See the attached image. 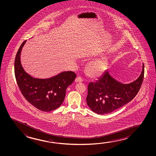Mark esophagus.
Wrapping results in <instances>:
<instances>
[{
  "label": "esophagus",
  "mask_w": 156,
  "mask_h": 156,
  "mask_svg": "<svg viewBox=\"0 0 156 156\" xmlns=\"http://www.w3.org/2000/svg\"><path fill=\"white\" fill-rule=\"evenodd\" d=\"M75 82H83V80L82 79L81 77H77L75 80Z\"/></svg>",
  "instance_id": "1"
}]
</instances>
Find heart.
<instances>
[{
	"label": "heart",
	"instance_id": "obj_1",
	"mask_svg": "<svg viewBox=\"0 0 156 156\" xmlns=\"http://www.w3.org/2000/svg\"><path fill=\"white\" fill-rule=\"evenodd\" d=\"M109 61L106 58H98L92 61L87 65V74L91 78H98L101 76L108 67Z\"/></svg>",
	"mask_w": 156,
	"mask_h": 156
}]
</instances>
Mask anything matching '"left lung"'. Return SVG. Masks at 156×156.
Returning <instances> with one entry per match:
<instances>
[{"label": "left lung", "instance_id": "obj_1", "mask_svg": "<svg viewBox=\"0 0 156 156\" xmlns=\"http://www.w3.org/2000/svg\"><path fill=\"white\" fill-rule=\"evenodd\" d=\"M144 66L136 80L129 83L119 81L108 70L95 82L88 86L87 103L92 112L98 115L109 114L130 102L140 90L144 79Z\"/></svg>", "mask_w": 156, "mask_h": 156}]
</instances>
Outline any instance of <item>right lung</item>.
Instances as JSON below:
<instances>
[{"mask_svg": "<svg viewBox=\"0 0 156 156\" xmlns=\"http://www.w3.org/2000/svg\"><path fill=\"white\" fill-rule=\"evenodd\" d=\"M26 42L23 41L19 47L14 62V73L19 89L26 100L37 109L43 112L56 109L62 104L66 89L74 81L76 74L65 71L46 79L35 78L28 74L20 60Z\"/></svg>", "mask_w": 156, "mask_h": 156, "instance_id": "right-lung-1", "label": "right lung"}]
</instances>
